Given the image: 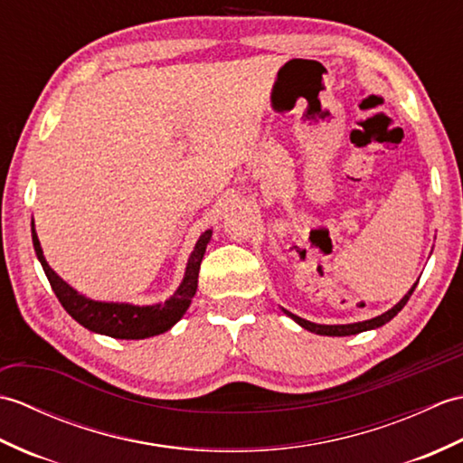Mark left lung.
I'll return each mask as SVG.
<instances>
[{
    "mask_svg": "<svg viewBox=\"0 0 463 463\" xmlns=\"http://www.w3.org/2000/svg\"><path fill=\"white\" fill-rule=\"evenodd\" d=\"M418 287V282L414 284V287L410 288V292L406 294L404 298H402L394 308H390L388 312H383V314H380V317H376V318H372V320H364V322H354V324H334V326H328V324H314V322H308V320H304V318H298L297 314H290V312H287L288 317L294 320V322H298L302 328H307V330H310V332H314V334H322V336H350V334H358V332H364V330H372V328H378V326H382V324H386V322H390L392 318L396 317V314L406 307V302L410 300V297H411V292H414V288Z\"/></svg>",
    "mask_w": 463,
    "mask_h": 463,
    "instance_id": "left-lung-1",
    "label": "left lung"
}]
</instances>
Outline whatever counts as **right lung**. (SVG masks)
I'll use <instances>...</instances> for the list:
<instances>
[{
    "instance_id": "add662e5",
    "label": "right lung",
    "mask_w": 463,
    "mask_h": 463,
    "mask_svg": "<svg viewBox=\"0 0 463 463\" xmlns=\"http://www.w3.org/2000/svg\"><path fill=\"white\" fill-rule=\"evenodd\" d=\"M211 231H204L199 242L194 244V250L191 252L189 264H186V272L181 287L169 300H165L163 304H153V307H133V304L119 302H97L91 298H85L83 294H77L67 282H63L52 269H49V264L43 257L42 244H39L37 239V232L35 229H32L37 259L42 262L45 277L49 284H52L55 297L61 302V307L67 310L69 317L75 318L87 330L121 340H141L156 336V334L166 332L175 322L181 320L196 292L201 260L206 244L211 241Z\"/></svg>"
}]
</instances>
